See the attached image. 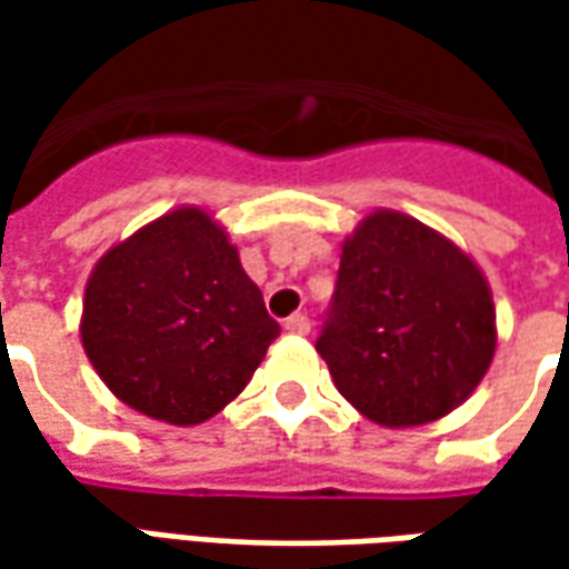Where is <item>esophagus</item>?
Instances as JSON below:
<instances>
[{
	"mask_svg": "<svg viewBox=\"0 0 569 569\" xmlns=\"http://www.w3.org/2000/svg\"><path fill=\"white\" fill-rule=\"evenodd\" d=\"M284 329H288L291 336H307V332H310V319L303 317V313H295V317L284 319Z\"/></svg>",
	"mask_w": 569,
	"mask_h": 569,
	"instance_id": "obj_1",
	"label": "esophagus"
}]
</instances>
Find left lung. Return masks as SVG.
<instances>
[{
	"label": "left lung",
	"mask_w": 569,
	"mask_h": 569,
	"mask_svg": "<svg viewBox=\"0 0 569 569\" xmlns=\"http://www.w3.org/2000/svg\"><path fill=\"white\" fill-rule=\"evenodd\" d=\"M317 351L363 418L382 427L440 421L493 361L491 284L440 230L377 208L341 243Z\"/></svg>",
	"instance_id": "8db88e82"
}]
</instances>
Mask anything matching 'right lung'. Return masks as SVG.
Masks as SVG:
<instances>
[{
    "label": "right lung",
    "mask_w": 569,
    "mask_h": 569,
    "mask_svg": "<svg viewBox=\"0 0 569 569\" xmlns=\"http://www.w3.org/2000/svg\"><path fill=\"white\" fill-rule=\"evenodd\" d=\"M78 329L120 402L177 427L233 402L281 332L228 230L196 206L167 211L100 256Z\"/></svg>",
    "instance_id": "1"
}]
</instances>
